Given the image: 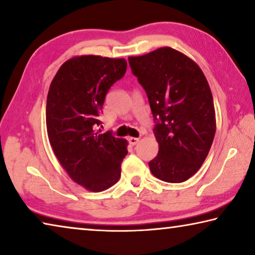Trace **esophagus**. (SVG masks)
<instances>
[{
    "label": "esophagus",
    "instance_id": "1",
    "mask_svg": "<svg viewBox=\"0 0 255 255\" xmlns=\"http://www.w3.org/2000/svg\"><path fill=\"white\" fill-rule=\"evenodd\" d=\"M128 140H129V144L133 146V145H137L138 144V141H139V138H137V137H129Z\"/></svg>",
    "mask_w": 255,
    "mask_h": 255
}]
</instances>
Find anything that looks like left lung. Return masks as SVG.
Segmentation results:
<instances>
[{
    "label": "left lung",
    "instance_id": "1",
    "mask_svg": "<svg viewBox=\"0 0 255 255\" xmlns=\"http://www.w3.org/2000/svg\"><path fill=\"white\" fill-rule=\"evenodd\" d=\"M147 94L158 153L148 163L157 179L181 183L200 169L216 132L208 82L199 65L171 47L128 57Z\"/></svg>",
    "mask_w": 255,
    "mask_h": 255
}]
</instances>
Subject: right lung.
Segmentation results:
<instances>
[{
	"instance_id": "1",
	"label": "right lung",
	"mask_w": 255,
	"mask_h": 255,
	"mask_svg": "<svg viewBox=\"0 0 255 255\" xmlns=\"http://www.w3.org/2000/svg\"><path fill=\"white\" fill-rule=\"evenodd\" d=\"M125 58L81 55L59 67L46 105V126L54 154L70 178L92 192L118 182L128 141L94 130L106 94L125 75Z\"/></svg>"
}]
</instances>
